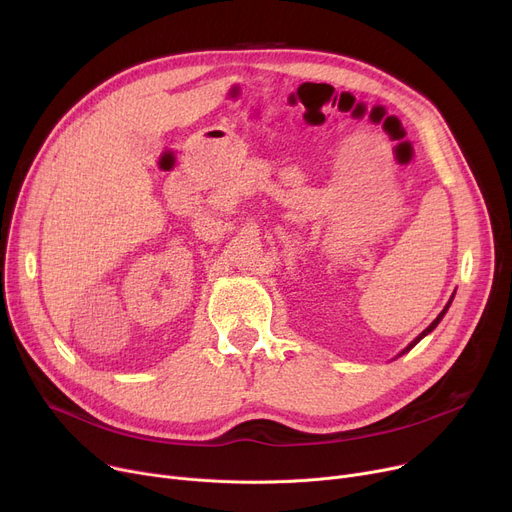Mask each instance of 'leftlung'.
<instances>
[{
  "label": "left lung",
  "mask_w": 512,
  "mask_h": 512,
  "mask_svg": "<svg viewBox=\"0 0 512 512\" xmlns=\"http://www.w3.org/2000/svg\"><path fill=\"white\" fill-rule=\"evenodd\" d=\"M450 303H452V299H450V301H448V303H446V307H444V309H442V313H440V315H438V317H436V319H434V321H432V324H429V326H427V328H425V330H423V332H421V334H419V336H417V338H415V340H413V342H411V344H409V346H407V348H405V351H402V353H400V355H405V353H409V351H411V348H413V346H415V344H417V342H419V340H421V338H425V336H427V334H429V332H434V330H436V326H438V324H440V321H442V317H444V313H446V311H448V307H450Z\"/></svg>",
  "instance_id": "1"
}]
</instances>
